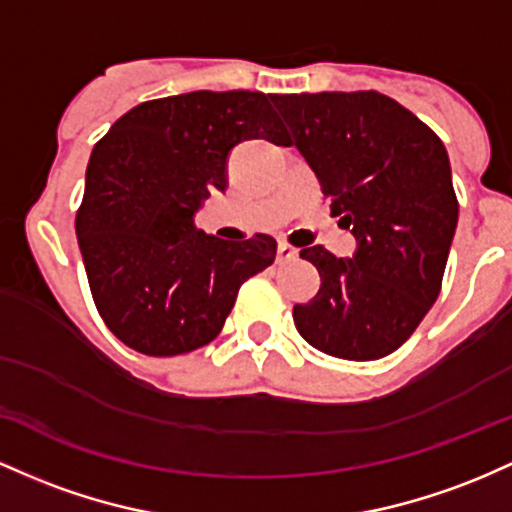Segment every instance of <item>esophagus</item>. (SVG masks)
<instances>
[{
  "label": "esophagus",
  "instance_id": "obj_1",
  "mask_svg": "<svg viewBox=\"0 0 512 512\" xmlns=\"http://www.w3.org/2000/svg\"><path fill=\"white\" fill-rule=\"evenodd\" d=\"M295 258H297L295 246H290V244H285V241H280V244H278V254H275V261H278V263H290V261H295Z\"/></svg>",
  "mask_w": 512,
  "mask_h": 512
}]
</instances>
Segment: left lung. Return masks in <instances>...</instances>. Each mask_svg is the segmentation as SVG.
Instances as JSON below:
<instances>
[{"mask_svg":"<svg viewBox=\"0 0 512 512\" xmlns=\"http://www.w3.org/2000/svg\"><path fill=\"white\" fill-rule=\"evenodd\" d=\"M295 145L358 239L353 258L324 246L300 256L321 287L295 304L297 331L321 353L377 360L394 353L438 300L459 203L440 137L380 91L273 94Z\"/></svg>","mask_w":512,"mask_h":512,"instance_id":"left-lung-1","label":"left lung"}]
</instances>
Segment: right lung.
Instances as JSON below:
<instances>
[{"instance_id": "right-lung-1", "label": "right lung", "mask_w": 512, "mask_h": 512, "mask_svg": "<svg viewBox=\"0 0 512 512\" xmlns=\"http://www.w3.org/2000/svg\"><path fill=\"white\" fill-rule=\"evenodd\" d=\"M271 101L261 91L145 101L94 145L74 227L96 309L137 353L166 358L210 343L241 283L273 263L268 234L225 241L193 227L203 198L227 188L229 149L287 140Z\"/></svg>"}]
</instances>
